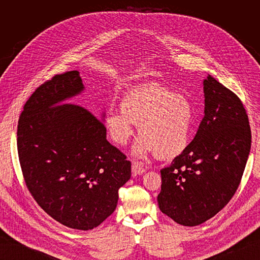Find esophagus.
Segmentation results:
<instances>
[{"instance_id": "obj_1", "label": "esophagus", "mask_w": 260, "mask_h": 260, "mask_svg": "<svg viewBox=\"0 0 260 260\" xmlns=\"http://www.w3.org/2000/svg\"><path fill=\"white\" fill-rule=\"evenodd\" d=\"M143 172H145V169H144L142 165H141V162H139V161H133L132 162V174H133V176L142 175Z\"/></svg>"}]
</instances>
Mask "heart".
Listing matches in <instances>:
<instances>
[{
  "mask_svg": "<svg viewBox=\"0 0 260 260\" xmlns=\"http://www.w3.org/2000/svg\"><path fill=\"white\" fill-rule=\"evenodd\" d=\"M138 123L140 140L135 154L144 157L155 153L159 158H172L190 143L193 105L185 95L159 84H148L124 94L119 109H109L105 124L115 143L127 144Z\"/></svg>",
  "mask_w": 260,
  "mask_h": 260,
  "instance_id": "heart-1",
  "label": "heart"
}]
</instances>
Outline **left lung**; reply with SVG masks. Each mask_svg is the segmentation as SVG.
<instances>
[{
    "label": "left lung",
    "instance_id": "8db88e82",
    "mask_svg": "<svg viewBox=\"0 0 260 260\" xmlns=\"http://www.w3.org/2000/svg\"><path fill=\"white\" fill-rule=\"evenodd\" d=\"M205 115L184 151L160 170L161 212L179 224L199 225L237 192L250 151L248 116L237 94L215 78L204 80Z\"/></svg>",
    "mask_w": 260,
    "mask_h": 260
}]
</instances>
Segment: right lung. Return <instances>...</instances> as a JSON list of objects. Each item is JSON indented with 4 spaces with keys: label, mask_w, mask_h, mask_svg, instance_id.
Wrapping results in <instances>:
<instances>
[{
    "label": "right lung",
    "mask_w": 260,
    "mask_h": 260,
    "mask_svg": "<svg viewBox=\"0 0 260 260\" xmlns=\"http://www.w3.org/2000/svg\"><path fill=\"white\" fill-rule=\"evenodd\" d=\"M83 89L77 70L37 88L19 116L17 151L38 205L61 224L91 230L116 209L131 162L106 140L103 121L80 105L64 103Z\"/></svg>",
    "instance_id": "right-lung-1"
}]
</instances>
